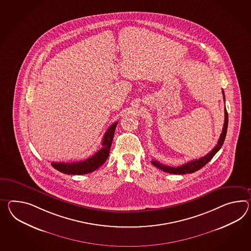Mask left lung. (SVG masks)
I'll list each match as a JSON object with an SVG mask.
<instances>
[{
    "instance_id": "obj_1",
    "label": "left lung",
    "mask_w": 251,
    "mask_h": 251,
    "mask_svg": "<svg viewBox=\"0 0 251 251\" xmlns=\"http://www.w3.org/2000/svg\"><path fill=\"white\" fill-rule=\"evenodd\" d=\"M222 93H223V99H224V101H225V95H224L223 90H222ZM227 123H228L227 111H226V107H225V121H224V125H223V128H222V132H221L220 139L218 141V144L215 146L214 149L210 152H208L204 157L200 158L199 159L191 160V161H189L183 165L178 166V167L163 165V164L159 163V161H157V160H151L152 165L157 167L158 169L164 171V172H168V173H171V174H178V175H183L186 173H193L195 171H199L200 169H201L202 167L206 165L208 161H210V159L214 157L215 154L218 152L222 147L224 141H225V138H226Z\"/></svg>"
}]
</instances>
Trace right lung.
<instances>
[{
	"mask_svg": "<svg viewBox=\"0 0 251 251\" xmlns=\"http://www.w3.org/2000/svg\"><path fill=\"white\" fill-rule=\"evenodd\" d=\"M118 123H112L110 128L107 129L102 139V148L92 155V157L88 158L85 160L75 161V162H51V166L64 174L68 175H83L87 173H91L92 171H96L100 166L103 164L108 159L110 154V149L111 143L113 141V136L115 132Z\"/></svg>",
	"mask_w": 251,
	"mask_h": 251,
	"instance_id": "1",
	"label": "right lung"
}]
</instances>
